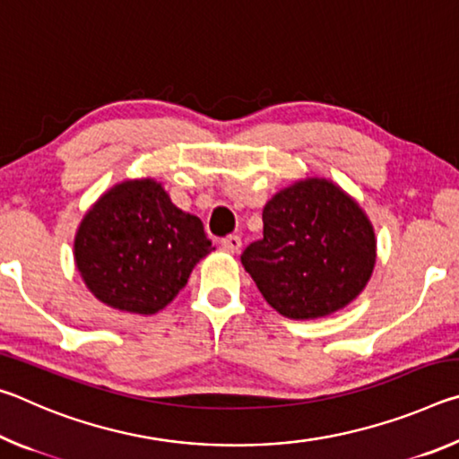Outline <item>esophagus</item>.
Wrapping results in <instances>:
<instances>
[{
  "instance_id": "obj_1",
  "label": "esophagus",
  "mask_w": 459,
  "mask_h": 459,
  "mask_svg": "<svg viewBox=\"0 0 459 459\" xmlns=\"http://www.w3.org/2000/svg\"><path fill=\"white\" fill-rule=\"evenodd\" d=\"M240 245H243V240H240L238 235H229V237H224V238L221 240L222 251H227V253H238Z\"/></svg>"
}]
</instances>
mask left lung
<instances>
[{"label":"left lung","mask_w":459,"mask_h":459,"mask_svg":"<svg viewBox=\"0 0 459 459\" xmlns=\"http://www.w3.org/2000/svg\"><path fill=\"white\" fill-rule=\"evenodd\" d=\"M267 304L291 320L346 307L372 275L377 240L362 208L325 178L283 188L263 208V238L240 255Z\"/></svg>","instance_id":"left-lung-1"}]
</instances>
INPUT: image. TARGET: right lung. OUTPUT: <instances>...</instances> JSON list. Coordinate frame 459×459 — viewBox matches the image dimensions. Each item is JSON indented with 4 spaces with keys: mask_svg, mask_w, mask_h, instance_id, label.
I'll list each match as a JSON object with an SVG mask.
<instances>
[{
    "mask_svg": "<svg viewBox=\"0 0 459 459\" xmlns=\"http://www.w3.org/2000/svg\"><path fill=\"white\" fill-rule=\"evenodd\" d=\"M211 251L198 216L180 211L152 178L107 190L74 237L76 269L91 293L142 316L164 309Z\"/></svg>",
    "mask_w": 459,
    "mask_h": 459,
    "instance_id": "right-lung-1",
    "label": "right lung"
}]
</instances>
